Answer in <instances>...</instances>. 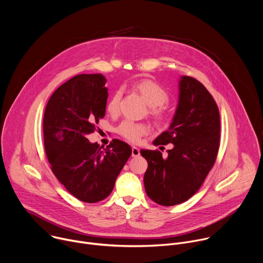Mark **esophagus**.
Returning <instances> with one entry per match:
<instances>
[{
	"mask_svg": "<svg viewBox=\"0 0 263 263\" xmlns=\"http://www.w3.org/2000/svg\"><path fill=\"white\" fill-rule=\"evenodd\" d=\"M139 154H140L139 148L136 146H132V157H137L139 156Z\"/></svg>",
	"mask_w": 263,
	"mask_h": 263,
	"instance_id": "34e87169",
	"label": "esophagus"
}]
</instances>
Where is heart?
Returning <instances> with one entry per match:
<instances>
[{
  "mask_svg": "<svg viewBox=\"0 0 263 263\" xmlns=\"http://www.w3.org/2000/svg\"><path fill=\"white\" fill-rule=\"evenodd\" d=\"M133 88L149 106V115L158 124H165L168 122L170 116L166 109L162 106L168 101V93L160 84L153 80L143 79L135 82ZM122 93V90L118 89L108 101L107 111L110 115L116 116L119 114ZM147 132L148 127L145 124L134 123L131 121L123 122L118 128V133L131 142H137Z\"/></svg>",
  "mask_w": 263,
  "mask_h": 263,
  "instance_id": "1",
  "label": "heart"
}]
</instances>
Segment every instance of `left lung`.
Returning <instances> with one entry per match:
<instances>
[{
	"instance_id": "8db88e82",
	"label": "left lung",
	"mask_w": 263,
	"mask_h": 263,
	"mask_svg": "<svg viewBox=\"0 0 263 263\" xmlns=\"http://www.w3.org/2000/svg\"><path fill=\"white\" fill-rule=\"evenodd\" d=\"M219 137V111L213 97L200 81L182 76L173 122L153 142L174 147L167 149L166 158L158 149H140L147 161L143 177L147 197L162 206L192 198L214 165Z\"/></svg>"
}]
</instances>
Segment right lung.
Returning a JSON list of instances; mask_svg holds the SVG:
<instances>
[{
  "label": "right lung",
  "mask_w": 263,
  "mask_h": 263,
  "mask_svg": "<svg viewBox=\"0 0 263 263\" xmlns=\"http://www.w3.org/2000/svg\"><path fill=\"white\" fill-rule=\"evenodd\" d=\"M102 73H82L59 86L44 116V141L51 170L66 191L85 203L106 199L132 154L120 140L104 148L87 135L105 117L108 92Z\"/></svg>",
  "instance_id": "1"
}]
</instances>
